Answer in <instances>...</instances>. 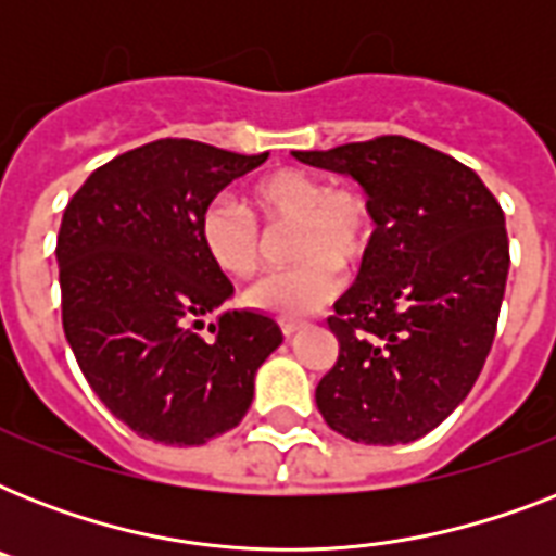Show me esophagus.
Instances as JSON below:
<instances>
[{
    "label": "esophagus",
    "instance_id": "1",
    "mask_svg": "<svg viewBox=\"0 0 556 556\" xmlns=\"http://www.w3.org/2000/svg\"><path fill=\"white\" fill-rule=\"evenodd\" d=\"M279 329H282V334H286V338H294L296 331H300V323L286 320V317H282V320H279Z\"/></svg>",
    "mask_w": 556,
    "mask_h": 556
}]
</instances>
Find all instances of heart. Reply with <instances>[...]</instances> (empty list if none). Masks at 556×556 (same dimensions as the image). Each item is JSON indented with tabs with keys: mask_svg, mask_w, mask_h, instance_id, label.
<instances>
[{
	"mask_svg": "<svg viewBox=\"0 0 556 556\" xmlns=\"http://www.w3.org/2000/svg\"><path fill=\"white\" fill-rule=\"evenodd\" d=\"M253 216L268 227L291 225L286 253L296 265L253 282L244 303L286 320L320 312L338 291L334 268H355L375 233V216L364 192L338 190L303 169H282L260 178L244 207L239 201L218 199L201 213V244L216 268L230 277H251L265 260V239Z\"/></svg>",
	"mask_w": 556,
	"mask_h": 556,
	"instance_id": "obj_1",
	"label": "heart"
}]
</instances>
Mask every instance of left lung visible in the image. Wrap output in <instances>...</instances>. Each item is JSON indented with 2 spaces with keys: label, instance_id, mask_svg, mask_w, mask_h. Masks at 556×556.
Masks as SVG:
<instances>
[{
  "label": "left lung",
  "instance_id": "obj_1",
  "mask_svg": "<svg viewBox=\"0 0 556 556\" xmlns=\"http://www.w3.org/2000/svg\"><path fill=\"white\" fill-rule=\"evenodd\" d=\"M294 159L355 178L375 216L355 286L329 317L338 364L317 383V409L361 444L421 439L491 352L510 268L505 213L473 169L401 135Z\"/></svg>",
  "mask_w": 556,
  "mask_h": 556
}]
</instances>
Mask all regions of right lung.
Masks as SVG:
<instances>
[{
    "mask_svg": "<svg viewBox=\"0 0 556 556\" xmlns=\"http://www.w3.org/2000/svg\"><path fill=\"white\" fill-rule=\"evenodd\" d=\"M268 161L161 138L94 169L56 236L63 329L94 395L141 439L195 447L242 421L253 378L282 343L253 308L204 317L233 296L199 222L230 181Z\"/></svg>",
    "mask_w": 556,
    "mask_h": 556,
    "instance_id": "1",
    "label": "right lung"
}]
</instances>
